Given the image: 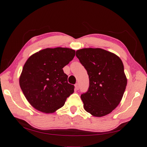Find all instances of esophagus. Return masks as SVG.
<instances>
[{
	"mask_svg": "<svg viewBox=\"0 0 147 147\" xmlns=\"http://www.w3.org/2000/svg\"><path fill=\"white\" fill-rule=\"evenodd\" d=\"M74 86H75L76 89H77V90H78V89H79V84L77 83V84H75V85H74Z\"/></svg>",
	"mask_w": 147,
	"mask_h": 147,
	"instance_id": "1",
	"label": "esophagus"
}]
</instances>
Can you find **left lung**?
I'll return each instance as SVG.
<instances>
[{"instance_id":"1","label":"left lung","mask_w":147,"mask_h":147,"mask_svg":"<svg viewBox=\"0 0 147 147\" xmlns=\"http://www.w3.org/2000/svg\"><path fill=\"white\" fill-rule=\"evenodd\" d=\"M76 56L89 79L88 90L81 94L84 109L95 117L110 113L120 103L127 84L123 61L98 48L78 50Z\"/></svg>"}]
</instances>
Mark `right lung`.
I'll list each match as a JSON object with an SVG mask.
<instances>
[{
    "instance_id": "1",
    "label": "right lung",
    "mask_w": 147,
    "mask_h": 147,
    "mask_svg": "<svg viewBox=\"0 0 147 147\" xmlns=\"http://www.w3.org/2000/svg\"><path fill=\"white\" fill-rule=\"evenodd\" d=\"M75 51L57 47L43 49L27 59L19 78L27 100L38 110L53 113L74 92L63 68L73 60Z\"/></svg>"
}]
</instances>
